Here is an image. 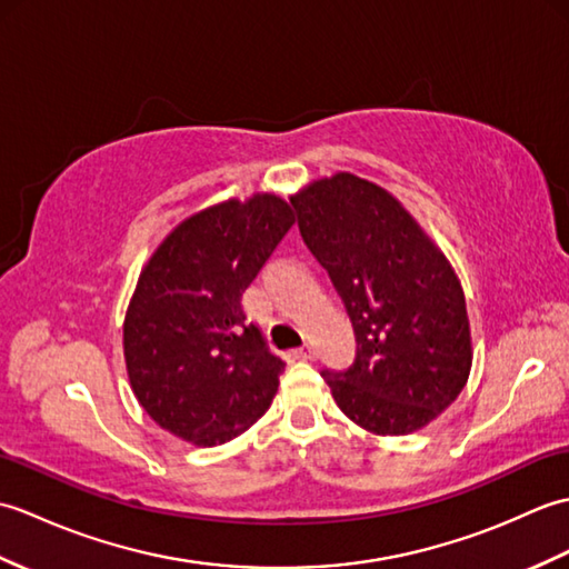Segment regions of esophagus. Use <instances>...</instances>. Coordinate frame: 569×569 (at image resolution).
Instances as JSON below:
<instances>
[{"instance_id": "34e87169", "label": "esophagus", "mask_w": 569, "mask_h": 569, "mask_svg": "<svg viewBox=\"0 0 569 569\" xmlns=\"http://www.w3.org/2000/svg\"><path fill=\"white\" fill-rule=\"evenodd\" d=\"M288 359H312V347H308V345L296 347L288 352Z\"/></svg>"}]
</instances>
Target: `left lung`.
<instances>
[{
	"instance_id": "obj_1",
	"label": "left lung",
	"mask_w": 569,
	"mask_h": 569,
	"mask_svg": "<svg viewBox=\"0 0 569 569\" xmlns=\"http://www.w3.org/2000/svg\"><path fill=\"white\" fill-rule=\"evenodd\" d=\"M291 204L357 337L352 365L322 371L337 406L377 435L428 426L471 369L467 303L452 266L403 204L365 178L316 180Z\"/></svg>"
}]
</instances>
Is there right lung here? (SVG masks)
<instances>
[{
  "label": "right lung",
  "mask_w": 569,
  "mask_h": 569,
  "mask_svg": "<svg viewBox=\"0 0 569 569\" xmlns=\"http://www.w3.org/2000/svg\"><path fill=\"white\" fill-rule=\"evenodd\" d=\"M293 222L269 192L227 200L180 222L143 266L124 318L127 373L176 438L222 445L269 410L286 365L247 322L241 293Z\"/></svg>",
  "instance_id": "right-lung-1"
}]
</instances>
